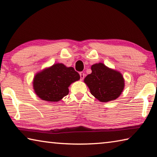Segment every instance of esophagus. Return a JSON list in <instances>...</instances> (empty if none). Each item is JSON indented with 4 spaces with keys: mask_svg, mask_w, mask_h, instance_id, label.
Wrapping results in <instances>:
<instances>
[{
    "mask_svg": "<svg viewBox=\"0 0 157 157\" xmlns=\"http://www.w3.org/2000/svg\"><path fill=\"white\" fill-rule=\"evenodd\" d=\"M79 75H80V79L81 80H83L85 76V74L83 72H80L79 73Z\"/></svg>",
    "mask_w": 157,
    "mask_h": 157,
    "instance_id": "obj_1",
    "label": "esophagus"
}]
</instances>
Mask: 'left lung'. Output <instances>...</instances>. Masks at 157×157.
<instances>
[{"mask_svg":"<svg viewBox=\"0 0 157 157\" xmlns=\"http://www.w3.org/2000/svg\"><path fill=\"white\" fill-rule=\"evenodd\" d=\"M92 73L84 78L91 94L100 102H107L118 98L123 92L124 81L122 74L108 68L104 63H95Z\"/></svg>","mask_w":157,"mask_h":157,"instance_id":"obj_1","label":"left lung"}]
</instances>
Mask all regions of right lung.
I'll return each mask as SVG.
<instances>
[{
  "mask_svg": "<svg viewBox=\"0 0 157 157\" xmlns=\"http://www.w3.org/2000/svg\"><path fill=\"white\" fill-rule=\"evenodd\" d=\"M80 78L73 67L55 63L37 73L34 78L33 88L37 96L47 102H58L68 94V86Z\"/></svg>",
  "mask_w": 157,
  "mask_h": 157,
  "instance_id": "1",
  "label": "right lung"
}]
</instances>
